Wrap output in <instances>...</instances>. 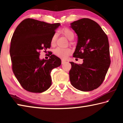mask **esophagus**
Wrapping results in <instances>:
<instances>
[{"mask_svg":"<svg viewBox=\"0 0 123 123\" xmlns=\"http://www.w3.org/2000/svg\"><path fill=\"white\" fill-rule=\"evenodd\" d=\"M66 62V60H61V63H62V64H64V63H65Z\"/></svg>","mask_w":123,"mask_h":123,"instance_id":"1","label":"esophagus"}]
</instances>
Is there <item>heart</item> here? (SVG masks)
Masks as SVG:
<instances>
[{"label": "heart", "mask_w": 123, "mask_h": 123, "mask_svg": "<svg viewBox=\"0 0 123 123\" xmlns=\"http://www.w3.org/2000/svg\"><path fill=\"white\" fill-rule=\"evenodd\" d=\"M61 32L63 34L64 36L67 37L69 40H72L74 38V33L73 31L69 28H65L62 29L61 30ZM57 37V34L55 33L52 36L50 40V44L51 46H55L56 44V42ZM54 54L57 56L59 57L62 59H66L68 56L71 54L72 50L70 48H63L57 47L54 50Z\"/></svg>", "instance_id": "1"}]
</instances>
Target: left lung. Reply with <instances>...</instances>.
Wrapping results in <instances>:
<instances>
[{
  "label": "left lung",
  "instance_id": "obj_1",
  "mask_svg": "<svg viewBox=\"0 0 123 123\" xmlns=\"http://www.w3.org/2000/svg\"><path fill=\"white\" fill-rule=\"evenodd\" d=\"M78 36L73 57L83 60L78 64L70 62L69 79L79 90H94L103 84L111 63L109 39L99 25L89 18H82L71 23Z\"/></svg>",
  "mask_w": 123,
  "mask_h": 123
}]
</instances>
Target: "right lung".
Instances as JSON below:
<instances>
[{
  "label": "right lung",
  "instance_id": "right-lung-1",
  "mask_svg": "<svg viewBox=\"0 0 123 123\" xmlns=\"http://www.w3.org/2000/svg\"><path fill=\"white\" fill-rule=\"evenodd\" d=\"M60 25L26 18L14 31L10 49L12 69L26 91L42 93L50 87V72L61 65V59L52 54L47 60H41L39 56L41 50L50 48L51 37Z\"/></svg>",
  "mask_w": 123,
  "mask_h": 123
}]
</instances>
